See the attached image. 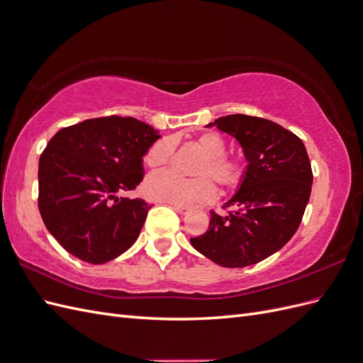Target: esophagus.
I'll return each mask as SVG.
<instances>
[{"label": "esophagus", "instance_id": "esophagus-1", "mask_svg": "<svg viewBox=\"0 0 363 363\" xmlns=\"http://www.w3.org/2000/svg\"><path fill=\"white\" fill-rule=\"evenodd\" d=\"M172 207L175 208V212L180 213V215H186V213H188V212L191 211L189 206H183V204H174Z\"/></svg>", "mask_w": 363, "mask_h": 363}]
</instances>
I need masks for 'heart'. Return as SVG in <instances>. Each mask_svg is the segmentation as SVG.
<instances>
[{
	"label": "heart",
	"mask_w": 363,
	"mask_h": 363,
	"mask_svg": "<svg viewBox=\"0 0 363 363\" xmlns=\"http://www.w3.org/2000/svg\"><path fill=\"white\" fill-rule=\"evenodd\" d=\"M195 144L204 152L196 175L199 179H183L171 171H162L147 180L145 194L148 199L174 203L195 204L207 203L215 199V186L210 179L225 191L235 189L244 182L247 164L233 156H227V142L215 131H204L195 138ZM175 144L171 138H160L152 144L144 156V163L151 169L167 167L174 156ZM207 177H211L207 179Z\"/></svg>",
	"instance_id": "b5f03b06"
}]
</instances>
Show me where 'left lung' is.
<instances>
[{
    "instance_id": "8db88e82",
    "label": "left lung",
    "mask_w": 363,
    "mask_h": 363,
    "mask_svg": "<svg viewBox=\"0 0 363 363\" xmlns=\"http://www.w3.org/2000/svg\"><path fill=\"white\" fill-rule=\"evenodd\" d=\"M212 125V124H208ZM232 135L248 160L239 191L192 247L225 268L255 265L279 251L300 227L309 203L313 174L303 140L265 118L242 113L215 121Z\"/></svg>"
}]
</instances>
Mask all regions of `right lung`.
Here are the masks:
<instances>
[{"instance_id": "obj_1", "label": "right lung", "mask_w": 363, "mask_h": 363, "mask_svg": "<svg viewBox=\"0 0 363 363\" xmlns=\"http://www.w3.org/2000/svg\"><path fill=\"white\" fill-rule=\"evenodd\" d=\"M160 136L136 118H92L59 130L39 159L38 206L48 232L69 255L106 263L138 239L150 207L133 191L142 156Z\"/></svg>"}]
</instances>
